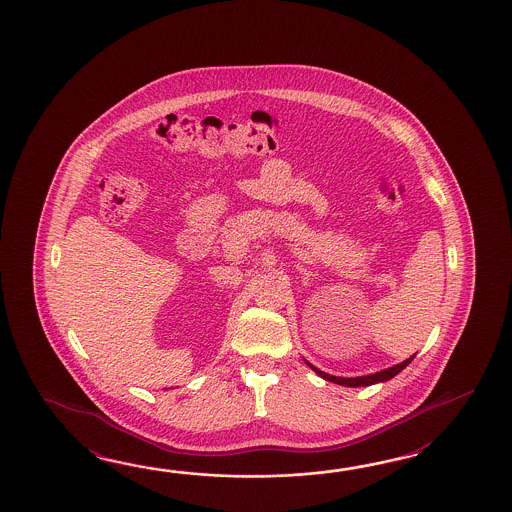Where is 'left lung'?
Masks as SVG:
<instances>
[{
  "label": "left lung",
  "instance_id": "1",
  "mask_svg": "<svg viewBox=\"0 0 512 512\" xmlns=\"http://www.w3.org/2000/svg\"><path fill=\"white\" fill-rule=\"evenodd\" d=\"M414 359L415 353L410 359L403 360V362L395 364L392 368H386V370L377 371V373H370V375H362V377H335V375H329L326 371L318 370L313 364H309L307 360H305V364L315 373H318V377H322L324 381L335 382V384L348 386V388H357V386H371V384H377V382L390 381L397 373H401Z\"/></svg>",
  "mask_w": 512,
  "mask_h": 512
}]
</instances>
